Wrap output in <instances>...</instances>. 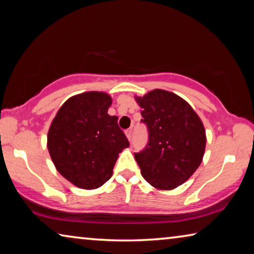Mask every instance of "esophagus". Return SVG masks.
I'll use <instances>...</instances> for the list:
<instances>
[{"mask_svg":"<svg viewBox=\"0 0 254 254\" xmlns=\"http://www.w3.org/2000/svg\"><path fill=\"white\" fill-rule=\"evenodd\" d=\"M126 135H127V137L128 140H131V137H132V127L126 130Z\"/></svg>","mask_w":254,"mask_h":254,"instance_id":"obj_1","label":"esophagus"}]
</instances>
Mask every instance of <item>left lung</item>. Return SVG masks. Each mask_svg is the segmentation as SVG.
<instances>
[{"mask_svg":"<svg viewBox=\"0 0 254 254\" xmlns=\"http://www.w3.org/2000/svg\"><path fill=\"white\" fill-rule=\"evenodd\" d=\"M136 101L149 134L147 145L134 153L141 175L156 188H176L200 165L206 145L203 123L174 93L154 89Z\"/></svg>","mask_w":254,"mask_h":254,"instance_id":"8db88e82","label":"left lung"}]
</instances>
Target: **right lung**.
<instances>
[{
  "instance_id": "add662e5",
  "label": "right lung",
  "mask_w": 254,
  "mask_h": 254,
  "mask_svg": "<svg viewBox=\"0 0 254 254\" xmlns=\"http://www.w3.org/2000/svg\"><path fill=\"white\" fill-rule=\"evenodd\" d=\"M111 97L88 92L65 102L48 132V150L56 168L75 186L101 187L111 178L119 153L130 143L107 114Z\"/></svg>"
}]
</instances>
